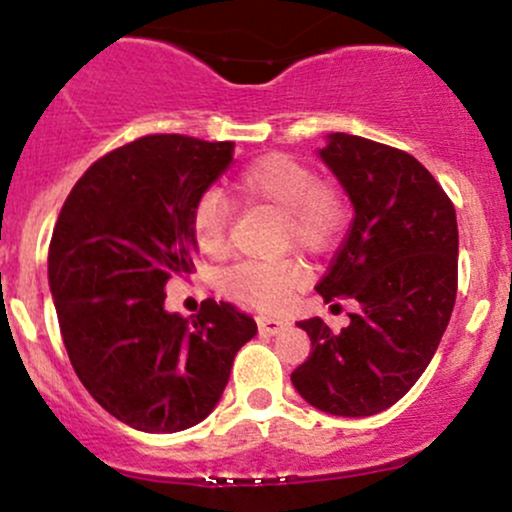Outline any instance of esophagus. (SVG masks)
Segmentation results:
<instances>
[{
  "mask_svg": "<svg viewBox=\"0 0 512 512\" xmlns=\"http://www.w3.org/2000/svg\"><path fill=\"white\" fill-rule=\"evenodd\" d=\"M257 326H260V333L274 336V333H279L284 326H287V321L274 319V316H257Z\"/></svg>",
  "mask_w": 512,
  "mask_h": 512,
  "instance_id": "obj_1",
  "label": "esophagus"
}]
</instances>
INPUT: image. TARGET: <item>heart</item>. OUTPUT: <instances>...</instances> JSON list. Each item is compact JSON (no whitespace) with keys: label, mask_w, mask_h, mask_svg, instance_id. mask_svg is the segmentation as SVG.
I'll return each instance as SVG.
<instances>
[{"label":"heart","mask_w":512,"mask_h":512,"mask_svg":"<svg viewBox=\"0 0 512 512\" xmlns=\"http://www.w3.org/2000/svg\"><path fill=\"white\" fill-rule=\"evenodd\" d=\"M235 188L252 203H265L282 213V242L309 255L336 245L346 225V203L333 186L316 179L304 161L289 154H265L240 171ZM228 203L208 191L191 213V233L198 250L208 257L223 255L228 235ZM223 287L257 309H279L301 284L294 260L240 262L223 274Z\"/></svg>","instance_id":"b5f03b06"}]
</instances>
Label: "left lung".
<instances>
[{
    "label": "left lung",
    "instance_id": "1",
    "mask_svg": "<svg viewBox=\"0 0 512 512\" xmlns=\"http://www.w3.org/2000/svg\"><path fill=\"white\" fill-rule=\"evenodd\" d=\"M353 203V223L316 292L360 311L333 333L299 321L311 353L292 385L316 410L370 417L410 392L437 353L459 282L454 203L412 154L333 132L319 149Z\"/></svg>",
    "mask_w": 512,
    "mask_h": 512
}]
</instances>
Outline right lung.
<instances>
[{"mask_svg":"<svg viewBox=\"0 0 512 512\" xmlns=\"http://www.w3.org/2000/svg\"><path fill=\"white\" fill-rule=\"evenodd\" d=\"M233 142L149 134L105 154L63 203L48 287L75 375L102 410L174 434L215 410L255 319L206 299L184 319L166 282L191 274V213L233 164Z\"/></svg>","mask_w":512,"mask_h":512,"instance_id":"obj_1","label":"right lung"}]
</instances>
